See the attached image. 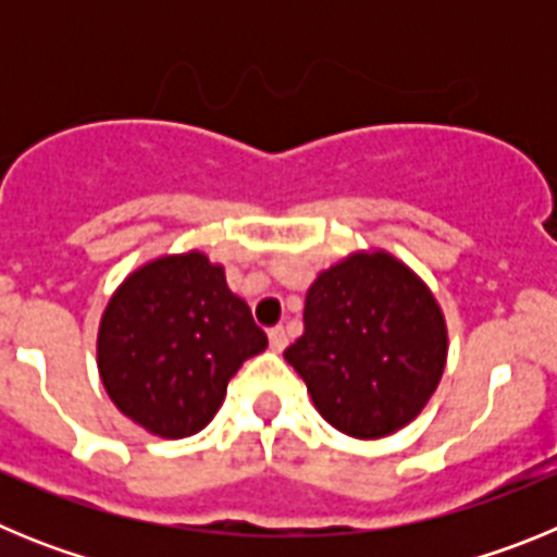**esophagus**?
<instances>
[{
    "label": "esophagus",
    "instance_id": "esophagus-1",
    "mask_svg": "<svg viewBox=\"0 0 557 557\" xmlns=\"http://www.w3.org/2000/svg\"><path fill=\"white\" fill-rule=\"evenodd\" d=\"M268 339L273 351H284V346H287V332H284L282 326H273L268 332Z\"/></svg>",
    "mask_w": 557,
    "mask_h": 557
}]
</instances>
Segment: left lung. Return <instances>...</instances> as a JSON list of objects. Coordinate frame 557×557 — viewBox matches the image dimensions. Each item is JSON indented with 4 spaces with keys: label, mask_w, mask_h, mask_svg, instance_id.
<instances>
[{
    "label": "left lung",
    "mask_w": 557,
    "mask_h": 557,
    "mask_svg": "<svg viewBox=\"0 0 557 557\" xmlns=\"http://www.w3.org/2000/svg\"><path fill=\"white\" fill-rule=\"evenodd\" d=\"M284 359L334 430L362 441L393 435L444 376V312L396 256L351 253L314 278L304 334Z\"/></svg>",
    "instance_id": "1"
}]
</instances>
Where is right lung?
Instances as JSON below:
<instances>
[{"instance_id":"add662e5","label":"right lung","mask_w":557,"mask_h":557,"mask_svg":"<svg viewBox=\"0 0 557 557\" xmlns=\"http://www.w3.org/2000/svg\"><path fill=\"white\" fill-rule=\"evenodd\" d=\"M268 348L248 304L200 250L161 256L111 295L97 337L102 385L131 421L161 437L209 424L228 379Z\"/></svg>"}]
</instances>
